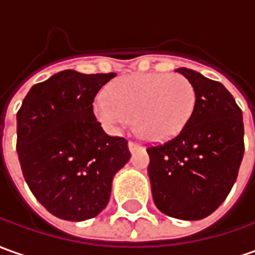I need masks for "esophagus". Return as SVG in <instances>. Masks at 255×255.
<instances>
[{
	"mask_svg": "<svg viewBox=\"0 0 255 255\" xmlns=\"http://www.w3.org/2000/svg\"><path fill=\"white\" fill-rule=\"evenodd\" d=\"M128 148H129V150H131V152H135V150L141 149L142 146L139 145V143H136V142L129 141V142H128Z\"/></svg>",
	"mask_w": 255,
	"mask_h": 255,
	"instance_id": "obj_1",
	"label": "esophagus"
}]
</instances>
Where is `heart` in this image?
Segmentation results:
<instances>
[{
	"instance_id": "1",
	"label": "heart",
	"mask_w": 255,
	"mask_h": 255,
	"mask_svg": "<svg viewBox=\"0 0 255 255\" xmlns=\"http://www.w3.org/2000/svg\"><path fill=\"white\" fill-rule=\"evenodd\" d=\"M193 84L178 74H135L109 88V96L93 102L99 123L112 132L126 128L134 117L135 131L150 142L169 141L178 135L195 109Z\"/></svg>"
}]
</instances>
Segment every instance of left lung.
<instances>
[{
	"mask_svg": "<svg viewBox=\"0 0 255 255\" xmlns=\"http://www.w3.org/2000/svg\"><path fill=\"white\" fill-rule=\"evenodd\" d=\"M193 84L195 109L184 129L150 145L148 174L160 212L198 221L216 211L236 181L244 153L243 113L218 81L178 68Z\"/></svg>",
	"mask_w": 255,
	"mask_h": 255,
	"instance_id": "left-lung-1",
	"label": "left lung"
}]
</instances>
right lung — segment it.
<instances>
[{
	"instance_id": "add662e5",
	"label": "right lung",
	"mask_w": 255,
	"mask_h": 255,
	"mask_svg": "<svg viewBox=\"0 0 255 255\" xmlns=\"http://www.w3.org/2000/svg\"><path fill=\"white\" fill-rule=\"evenodd\" d=\"M116 74L65 69L36 84L16 114V150L36 200L64 221L98 216L114 174L131 157L128 141L110 136L93 113L98 92Z\"/></svg>"
}]
</instances>
